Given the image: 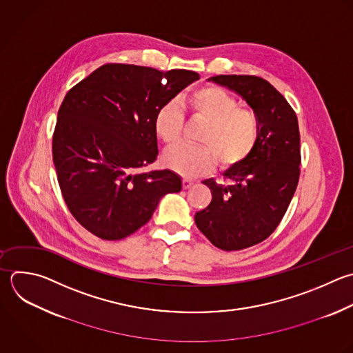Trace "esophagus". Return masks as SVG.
<instances>
[{"label": "esophagus", "instance_id": "obj_1", "mask_svg": "<svg viewBox=\"0 0 353 353\" xmlns=\"http://www.w3.org/2000/svg\"><path fill=\"white\" fill-rule=\"evenodd\" d=\"M182 185H183V189H189V188H192L194 185V182L190 181V179H183Z\"/></svg>", "mask_w": 353, "mask_h": 353}]
</instances>
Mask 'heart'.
I'll return each instance as SVG.
<instances>
[{
  "label": "heart",
  "mask_w": 353,
  "mask_h": 353,
  "mask_svg": "<svg viewBox=\"0 0 353 353\" xmlns=\"http://www.w3.org/2000/svg\"><path fill=\"white\" fill-rule=\"evenodd\" d=\"M193 119L205 123L199 142L204 146L178 145L164 153V164L186 178H196L211 170L215 160L222 168L244 161L254 150L259 137L256 116L240 109L239 101L228 91L215 87L196 90L185 103ZM183 112L176 103L163 106L154 119L157 137L165 145L179 141Z\"/></svg>",
  "instance_id": "1"
}]
</instances>
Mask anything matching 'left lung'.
Masks as SVG:
<instances>
[{
  "label": "left lung",
  "instance_id": "left-lung-1",
  "mask_svg": "<svg viewBox=\"0 0 353 353\" xmlns=\"http://www.w3.org/2000/svg\"><path fill=\"white\" fill-rule=\"evenodd\" d=\"M208 81L240 95L259 121L251 154L223 172L230 183L203 181L212 200L194 215L197 228L215 247L236 251L263 241L285 214L299 178V128L292 108L266 80L221 74Z\"/></svg>",
  "mask_w": 353,
  "mask_h": 353
}]
</instances>
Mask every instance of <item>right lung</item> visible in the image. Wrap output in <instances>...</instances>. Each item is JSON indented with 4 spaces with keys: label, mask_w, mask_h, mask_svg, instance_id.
<instances>
[{
    "label": "right lung",
    "mask_w": 353,
    "mask_h": 353,
    "mask_svg": "<svg viewBox=\"0 0 353 353\" xmlns=\"http://www.w3.org/2000/svg\"><path fill=\"white\" fill-rule=\"evenodd\" d=\"M200 76L109 63L73 87L58 112L52 157L73 216L103 240H121L182 189L171 170L139 172L159 154L157 112Z\"/></svg>",
    "instance_id": "obj_1"
}]
</instances>
